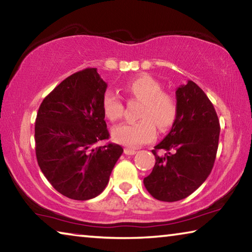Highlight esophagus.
Instances as JSON below:
<instances>
[{
	"instance_id": "34e87169",
	"label": "esophagus",
	"mask_w": 252,
	"mask_h": 252,
	"mask_svg": "<svg viewBox=\"0 0 252 252\" xmlns=\"http://www.w3.org/2000/svg\"><path fill=\"white\" fill-rule=\"evenodd\" d=\"M125 153H126V155H127V156H133V155H135L136 151L135 150H132V149L126 148L125 149Z\"/></svg>"
}]
</instances>
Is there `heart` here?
<instances>
[{
  "label": "heart",
  "mask_w": 252,
  "mask_h": 252,
  "mask_svg": "<svg viewBox=\"0 0 252 252\" xmlns=\"http://www.w3.org/2000/svg\"><path fill=\"white\" fill-rule=\"evenodd\" d=\"M125 91L131 99L142 102L138 122H126L112 130L114 141L127 148H139L153 141L157 127L161 131L173 126L178 116V104L172 93L162 91V84L152 76L143 74L130 81ZM102 110L110 121H118L125 113V104L113 92H105Z\"/></svg>",
  "instance_id": "b5f03b06"
}]
</instances>
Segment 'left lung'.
I'll use <instances>...</instances> for the list:
<instances>
[{"label":"left lung","instance_id":"1","mask_svg":"<svg viewBox=\"0 0 252 252\" xmlns=\"http://www.w3.org/2000/svg\"><path fill=\"white\" fill-rule=\"evenodd\" d=\"M178 116L171 130L155 147L156 164L144 178L148 192L173 202L194 192L206 181L218 150L220 123L211 101L193 81L176 91ZM163 151V155H157Z\"/></svg>","mask_w":252,"mask_h":252}]
</instances>
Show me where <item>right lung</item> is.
Returning a JSON list of instances; mask_svg holds the SVG:
<instances>
[{"instance_id":"obj_1","label":"right lung","mask_w":252,"mask_h":252,"mask_svg":"<svg viewBox=\"0 0 252 252\" xmlns=\"http://www.w3.org/2000/svg\"><path fill=\"white\" fill-rule=\"evenodd\" d=\"M106 83L95 67L63 80L44 97L35 120V155L55 190L73 200L95 198L105 189L123 149L109 142L102 110Z\"/></svg>"}]
</instances>
